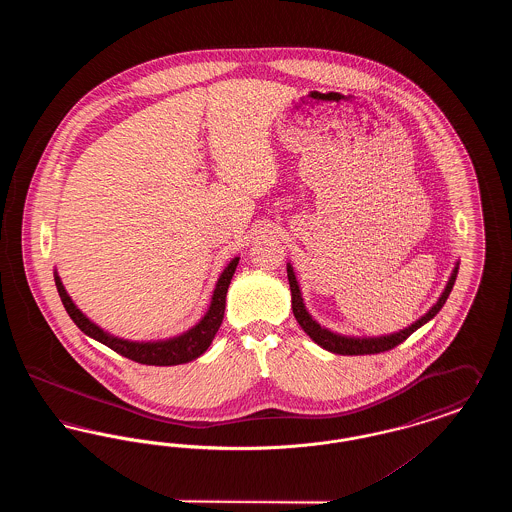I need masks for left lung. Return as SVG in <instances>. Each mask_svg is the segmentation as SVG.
<instances>
[{"mask_svg":"<svg viewBox=\"0 0 512 512\" xmlns=\"http://www.w3.org/2000/svg\"><path fill=\"white\" fill-rule=\"evenodd\" d=\"M457 272H459V263L453 268V272H451V276H449V282H447L443 293L439 295L438 301L434 303V307H432L424 317H420L416 322H413L411 326H407V328H403V330H399V332L388 334V336H378V338H351V336L334 334V332H330L328 328H322L317 320L309 315V311L305 309L303 297H301L299 284H297V280H295L293 267L288 263V280H290V290H292L293 317L299 322V326L305 330V334H307L311 340L318 343L322 349L330 351V353H336V355H374V353H384V351L393 349L395 345L403 343V341L407 340L420 326H424L428 320H432V318L438 315L439 311H441V307L445 305L449 293L453 290V286H455Z\"/></svg>","mask_w":512,"mask_h":512,"instance_id":"left-lung-1","label":"left lung"}]
</instances>
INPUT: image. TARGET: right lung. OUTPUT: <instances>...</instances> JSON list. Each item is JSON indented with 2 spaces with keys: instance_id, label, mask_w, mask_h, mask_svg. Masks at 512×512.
I'll list each match as a JSON object with an SVG mask.
<instances>
[{
  "instance_id": "obj_1",
  "label": "right lung",
  "mask_w": 512,
  "mask_h": 512,
  "mask_svg": "<svg viewBox=\"0 0 512 512\" xmlns=\"http://www.w3.org/2000/svg\"><path fill=\"white\" fill-rule=\"evenodd\" d=\"M240 257H234L228 267L222 270L219 282L215 286V292L211 297V305L205 313V317L201 318L194 328H190L188 332L176 336V338H169V340L159 341H130L122 340V338H115L111 334H107L105 330H101L98 324H94L90 318L86 317L76 305L73 299L69 297V293L65 290L61 278L55 272V286L59 297L65 305V311L69 313V317L73 318L74 324L90 338L107 345L109 349L117 351L122 357L136 361L140 365L151 366H174L184 365L197 359L199 355H203L211 341L215 338V334L219 332L222 318H224V305H226V292L230 286V280L236 272Z\"/></svg>"
}]
</instances>
